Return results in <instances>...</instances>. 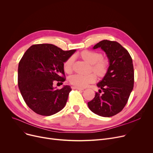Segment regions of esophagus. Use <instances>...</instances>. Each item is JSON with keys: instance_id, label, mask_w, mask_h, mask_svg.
I'll return each instance as SVG.
<instances>
[{"instance_id": "obj_1", "label": "esophagus", "mask_w": 153, "mask_h": 153, "mask_svg": "<svg viewBox=\"0 0 153 153\" xmlns=\"http://www.w3.org/2000/svg\"><path fill=\"white\" fill-rule=\"evenodd\" d=\"M72 89H76V90H84V89L81 87H76V86H73L72 87Z\"/></svg>"}]
</instances>
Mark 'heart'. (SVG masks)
<instances>
[{
	"label": "heart",
	"mask_w": 153,
	"mask_h": 153,
	"mask_svg": "<svg viewBox=\"0 0 153 153\" xmlns=\"http://www.w3.org/2000/svg\"><path fill=\"white\" fill-rule=\"evenodd\" d=\"M80 55L84 60L92 64V71L97 76L102 77L106 74L109 63L107 59L102 58L103 56L101 53L91 50H84ZM74 60V56H71L64 62V68L66 72H71ZM69 80L72 85L78 87H85L91 83L95 82L97 80V76L94 73L87 75L76 74L71 76Z\"/></svg>",
	"instance_id": "obj_1"
}]
</instances>
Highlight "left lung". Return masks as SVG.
I'll use <instances>...</instances> for the list:
<instances>
[{
    "mask_svg": "<svg viewBox=\"0 0 153 153\" xmlns=\"http://www.w3.org/2000/svg\"><path fill=\"white\" fill-rule=\"evenodd\" d=\"M100 48L109 60L106 74L97 84L99 93L87 103L94 114L103 117L114 116L121 111L128 102L134 85V69L128 51L117 42L104 39L93 49ZM103 91V94L100 93Z\"/></svg>",
    "mask_w": 153,
    "mask_h": 153,
    "instance_id": "obj_1",
    "label": "left lung"
}]
</instances>
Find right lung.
<instances>
[{
	"label": "right lung",
	"instance_id": "right-lung-1",
	"mask_svg": "<svg viewBox=\"0 0 153 153\" xmlns=\"http://www.w3.org/2000/svg\"><path fill=\"white\" fill-rule=\"evenodd\" d=\"M76 51L38 44L31 46L23 54L19 64L18 85L24 101L36 114L50 116L66 105L71 87L58 89L53 84L65 81L64 62Z\"/></svg>",
	"mask_w": 153,
	"mask_h": 153
}]
</instances>
